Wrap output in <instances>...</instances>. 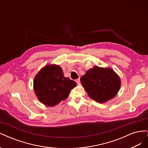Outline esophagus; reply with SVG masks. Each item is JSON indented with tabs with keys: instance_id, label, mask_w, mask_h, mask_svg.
<instances>
[{
	"instance_id": "34e87169",
	"label": "esophagus",
	"mask_w": 148,
	"mask_h": 148,
	"mask_svg": "<svg viewBox=\"0 0 148 148\" xmlns=\"http://www.w3.org/2000/svg\"><path fill=\"white\" fill-rule=\"evenodd\" d=\"M76 82L77 83V84H79L80 83V79H79V78L76 79Z\"/></svg>"
}]
</instances>
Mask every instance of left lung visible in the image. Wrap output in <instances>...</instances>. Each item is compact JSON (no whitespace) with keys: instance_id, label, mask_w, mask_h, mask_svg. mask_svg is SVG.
Instances as JSON below:
<instances>
[{"instance_id":"left-lung-1","label":"left lung","mask_w":148,"mask_h":148,"mask_svg":"<svg viewBox=\"0 0 148 148\" xmlns=\"http://www.w3.org/2000/svg\"><path fill=\"white\" fill-rule=\"evenodd\" d=\"M80 82L89 96L99 103L112 99L121 86L120 79L112 69L97 66L87 70Z\"/></svg>"}]
</instances>
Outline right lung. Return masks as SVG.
Instances as JSON below:
<instances>
[{
	"label": "right lung",
	"instance_id": "add662e5",
	"mask_svg": "<svg viewBox=\"0 0 148 148\" xmlns=\"http://www.w3.org/2000/svg\"><path fill=\"white\" fill-rule=\"evenodd\" d=\"M77 83L64 77L59 65H47L35 76L34 92L39 101L47 106L53 107L68 97Z\"/></svg>",
	"mask_w": 148,
	"mask_h": 148
}]
</instances>
